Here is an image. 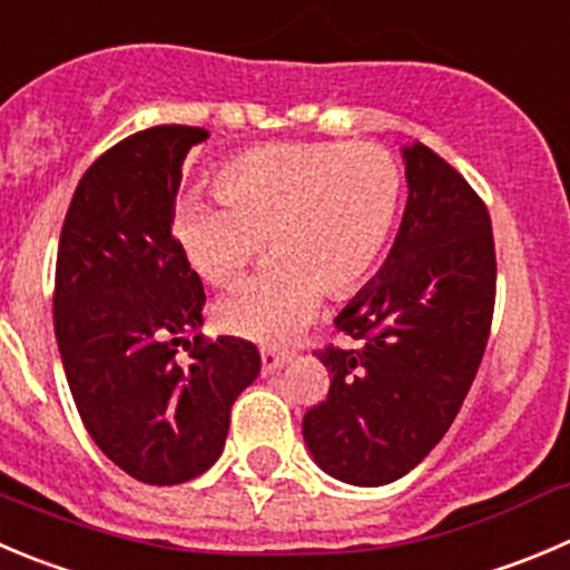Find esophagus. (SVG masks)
<instances>
[{"instance_id": "1", "label": "esophagus", "mask_w": 570, "mask_h": 570, "mask_svg": "<svg viewBox=\"0 0 570 570\" xmlns=\"http://www.w3.org/2000/svg\"><path fill=\"white\" fill-rule=\"evenodd\" d=\"M291 357H294V352L291 350H274V346H263V372L265 375H271V372H276L279 366H285Z\"/></svg>"}]
</instances>
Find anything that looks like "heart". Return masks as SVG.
<instances>
[{
    "instance_id": "1",
    "label": "heart",
    "mask_w": 570,
    "mask_h": 570,
    "mask_svg": "<svg viewBox=\"0 0 570 570\" xmlns=\"http://www.w3.org/2000/svg\"><path fill=\"white\" fill-rule=\"evenodd\" d=\"M220 204L178 207L173 232L198 276L235 288L263 257L274 263L220 305L226 330L282 341L313 316L318 296L355 294L397 224L403 173L377 145H271L232 159L215 178Z\"/></svg>"
}]
</instances>
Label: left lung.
<instances>
[{
	"label": "left lung",
	"mask_w": 570,
	"mask_h": 570,
	"mask_svg": "<svg viewBox=\"0 0 570 570\" xmlns=\"http://www.w3.org/2000/svg\"><path fill=\"white\" fill-rule=\"evenodd\" d=\"M403 156L397 240L335 318L350 346L316 352L333 381L302 420L318 468L355 487L392 484L436 448L473 386L495 311L487 204L425 145Z\"/></svg>",
	"instance_id": "obj_1"
}]
</instances>
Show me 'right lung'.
<instances>
[{"label":"right lung","instance_id":"right-lung-1","mask_svg":"<svg viewBox=\"0 0 570 570\" xmlns=\"http://www.w3.org/2000/svg\"><path fill=\"white\" fill-rule=\"evenodd\" d=\"M207 137L154 126L108 148L78 181L58 243L52 318L80 420L119 470L156 487L218 462L232 405L259 375L252 341L184 338L207 294L170 224L184 156Z\"/></svg>","mask_w":570,"mask_h":570}]
</instances>
